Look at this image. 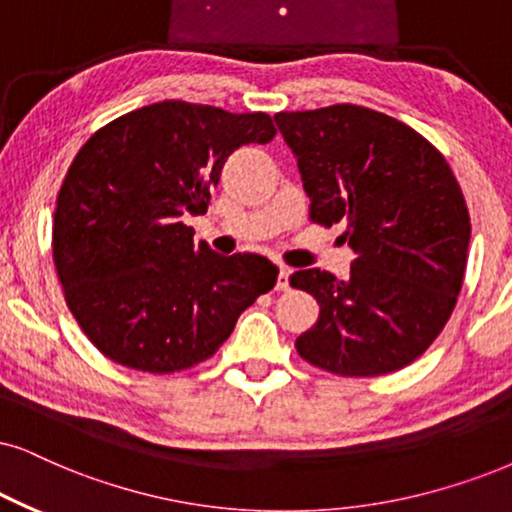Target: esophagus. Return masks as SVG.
I'll list each match as a JSON object with an SVG mask.
<instances>
[{"instance_id": "1", "label": "esophagus", "mask_w": 512, "mask_h": 512, "mask_svg": "<svg viewBox=\"0 0 512 512\" xmlns=\"http://www.w3.org/2000/svg\"><path fill=\"white\" fill-rule=\"evenodd\" d=\"M288 276H290V269L288 267H278V281H276V290H288L290 283H288Z\"/></svg>"}]
</instances>
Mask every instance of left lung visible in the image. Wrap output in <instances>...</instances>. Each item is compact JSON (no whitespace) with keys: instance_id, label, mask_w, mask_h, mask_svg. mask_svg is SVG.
Instances as JSON below:
<instances>
[{"instance_id":"obj_1","label":"left lung","mask_w":512,"mask_h":512,"mask_svg":"<svg viewBox=\"0 0 512 512\" xmlns=\"http://www.w3.org/2000/svg\"><path fill=\"white\" fill-rule=\"evenodd\" d=\"M274 120L312 200L309 219L345 224L357 255L345 281L321 269L290 276L319 302L297 354L345 378L409 366L442 333L463 288L470 215L454 172L416 129L354 103Z\"/></svg>"}]
</instances>
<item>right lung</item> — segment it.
Returning <instances> with one entry per match:
<instances>
[{
    "label": "right lung",
    "instance_id": "obj_1",
    "mask_svg": "<svg viewBox=\"0 0 512 512\" xmlns=\"http://www.w3.org/2000/svg\"><path fill=\"white\" fill-rule=\"evenodd\" d=\"M267 113L160 101L96 129L68 167L54 212V264L70 314L103 357L144 373L210 359L269 293L267 257L193 243L231 153L269 144Z\"/></svg>",
    "mask_w": 512,
    "mask_h": 512
}]
</instances>
